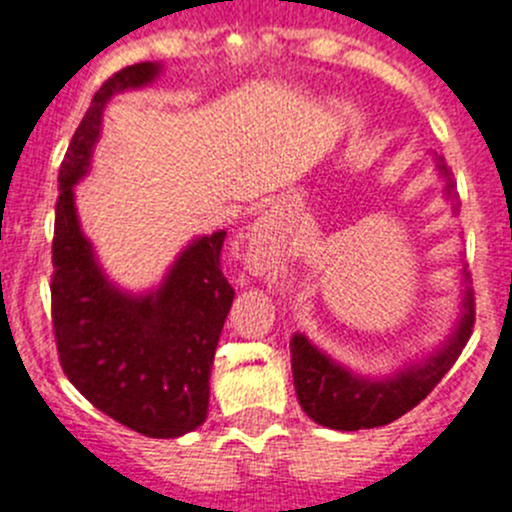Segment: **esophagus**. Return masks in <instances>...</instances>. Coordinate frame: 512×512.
Instances as JSON below:
<instances>
[{
	"label": "esophagus",
	"instance_id": "34e87169",
	"mask_svg": "<svg viewBox=\"0 0 512 512\" xmlns=\"http://www.w3.org/2000/svg\"><path fill=\"white\" fill-rule=\"evenodd\" d=\"M267 230H270V222H267V217H262V220L257 222V227H255V232H257V235H255V242H260L262 237L267 235Z\"/></svg>",
	"mask_w": 512,
	"mask_h": 512
}]
</instances>
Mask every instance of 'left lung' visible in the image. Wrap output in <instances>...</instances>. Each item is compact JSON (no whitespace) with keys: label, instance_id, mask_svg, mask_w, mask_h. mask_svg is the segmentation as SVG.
Returning <instances> with one entry per match:
<instances>
[{"label":"left lung","instance_id":"8db88e82","mask_svg":"<svg viewBox=\"0 0 512 512\" xmlns=\"http://www.w3.org/2000/svg\"><path fill=\"white\" fill-rule=\"evenodd\" d=\"M440 175L448 177L443 157H438ZM448 197L453 195V182L448 177L445 187ZM475 310L473 295H465V315L460 317L453 337L425 362L405 367L385 380H365L352 375L335 360L317 350L305 335H295L290 340L292 352V380H295L297 400L302 410L315 423L332 430H362L380 428L408 410H413L420 400L430 395V390L443 380L445 372L453 367L458 355L463 352L465 342L473 335Z\"/></svg>","mask_w":512,"mask_h":512}]
</instances>
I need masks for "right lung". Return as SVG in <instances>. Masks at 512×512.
<instances>
[{
	"label": "right lung",
	"mask_w": 512,
	"mask_h": 512,
	"mask_svg": "<svg viewBox=\"0 0 512 512\" xmlns=\"http://www.w3.org/2000/svg\"><path fill=\"white\" fill-rule=\"evenodd\" d=\"M157 74L152 62L114 72L79 122L59 167L49 290L59 365L74 388L124 428L180 438L207 418L212 360L235 300L220 265L227 232L192 242L160 290L127 295L102 275L74 210V185L89 170L107 99Z\"/></svg>",
	"instance_id": "right-lung-1"
}]
</instances>
